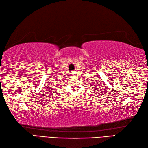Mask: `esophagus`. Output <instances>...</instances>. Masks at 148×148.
I'll use <instances>...</instances> for the list:
<instances>
[{
    "instance_id": "esophagus-1",
    "label": "esophagus",
    "mask_w": 148,
    "mask_h": 148,
    "mask_svg": "<svg viewBox=\"0 0 148 148\" xmlns=\"http://www.w3.org/2000/svg\"><path fill=\"white\" fill-rule=\"evenodd\" d=\"M75 74H76V73H75V71H73V72H72V73H71V75H72V76H75V75H75Z\"/></svg>"
}]
</instances>
